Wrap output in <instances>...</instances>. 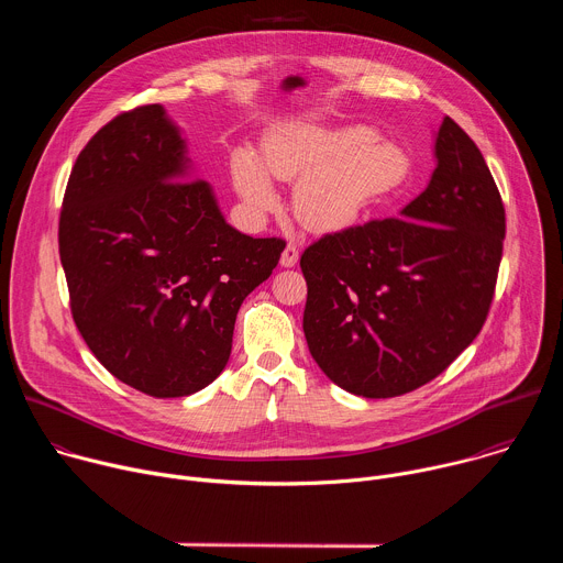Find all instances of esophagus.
Wrapping results in <instances>:
<instances>
[{
	"mask_svg": "<svg viewBox=\"0 0 563 563\" xmlns=\"http://www.w3.org/2000/svg\"><path fill=\"white\" fill-rule=\"evenodd\" d=\"M296 263H298V247L294 243H287V247L283 250V256H280V265L294 267Z\"/></svg>",
	"mask_w": 563,
	"mask_h": 563,
	"instance_id": "esophagus-1",
	"label": "esophagus"
}]
</instances>
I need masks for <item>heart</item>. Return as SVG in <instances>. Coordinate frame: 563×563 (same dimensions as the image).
<instances>
[{
    "label": "heart",
    "instance_id": "b5f03b06",
    "mask_svg": "<svg viewBox=\"0 0 563 563\" xmlns=\"http://www.w3.org/2000/svg\"><path fill=\"white\" fill-rule=\"evenodd\" d=\"M264 165L250 148L231 157L235 189L254 209L276 205L269 180H296L294 213L311 231H339L396 194L410 176L404 146L376 140L367 126L291 124L263 144Z\"/></svg>",
    "mask_w": 563,
    "mask_h": 563
}]
</instances>
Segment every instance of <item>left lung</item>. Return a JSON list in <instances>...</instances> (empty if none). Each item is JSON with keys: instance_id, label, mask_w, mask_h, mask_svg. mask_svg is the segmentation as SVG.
<instances>
[{"instance_id": "1", "label": "left lung", "mask_w": 563, "mask_h": 563, "mask_svg": "<svg viewBox=\"0 0 563 563\" xmlns=\"http://www.w3.org/2000/svg\"><path fill=\"white\" fill-rule=\"evenodd\" d=\"M434 148L432 180L400 218L325 233L300 256L309 352L330 380L365 398L437 378L476 339L495 298L501 194L452 118Z\"/></svg>"}]
</instances>
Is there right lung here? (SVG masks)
<instances>
[{
	"label": "right lung",
	"mask_w": 563,
	"mask_h": 563,
	"mask_svg": "<svg viewBox=\"0 0 563 563\" xmlns=\"http://www.w3.org/2000/svg\"><path fill=\"white\" fill-rule=\"evenodd\" d=\"M159 104L120 113L79 151L59 211L70 313L122 383L178 398L231 354L235 313L272 276L283 238L229 227Z\"/></svg>",
	"instance_id": "right-lung-1"
}]
</instances>
